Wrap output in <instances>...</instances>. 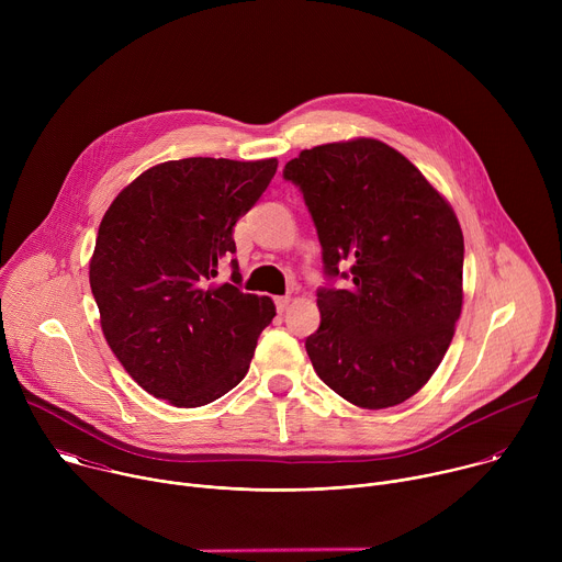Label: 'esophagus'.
<instances>
[{
  "label": "esophagus",
  "mask_w": 562,
  "mask_h": 562,
  "mask_svg": "<svg viewBox=\"0 0 562 562\" xmlns=\"http://www.w3.org/2000/svg\"><path fill=\"white\" fill-rule=\"evenodd\" d=\"M289 304H291V295H280V297H276V308H278V313H284V311L289 308Z\"/></svg>",
  "instance_id": "1"
}]
</instances>
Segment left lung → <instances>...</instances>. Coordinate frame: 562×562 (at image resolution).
<instances>
[{"instance_id": "obj_1", "label": "left lung", "mask_w": 562, "mask_h": 562, "mask_svg": "<svg viewBox=\"0 0 562 562\" xmlns=\"http://www.w3.org/2000/svg\"><path fill=\"white\" fill-rule=\"evenodd\" d=\"M282 176L304 198L329 280L304 342L315 373L362 409L405 403L442 362L462 308L453 209L403 153L367 137L302 150Z\"/></svg>"}]
</instances>
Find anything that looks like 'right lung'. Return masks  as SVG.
Returning a JSON list of instances; mask_svg holds the SVG:
<instances>
[{
    "mask_svg": "<svg viewBox=\"0 0 562 562\" xmlns=\"http://www.w3.org/2000/svg\"><path fill=\"white\" fill-rule=\"evenodd\" d=\"M278 159L187 157L131 182L102 217L91 291L102 331L150 395L202 407L239 384L276 306L267 295L215 284L235 254L233 226L267 191Z\"/></svg>",
    "mask_w": 562,
    "mask_h": 562,
    "instance_id": "right-lung-1",
    "label": "right lung"
}]
</instances>
